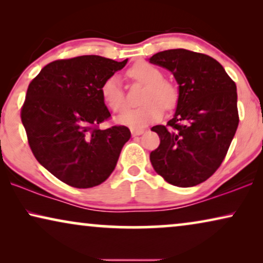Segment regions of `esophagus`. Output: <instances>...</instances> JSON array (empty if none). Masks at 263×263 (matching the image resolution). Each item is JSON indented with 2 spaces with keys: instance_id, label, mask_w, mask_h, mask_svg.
<instances>
[{
  "instance_id": "34e87169",
  "label": "esophagus",
  "mask_w": 263,
  "mask_h": 263,
  "mask_svg": "<svg viewBox=\"0 0 263 263\" xmlns=\"http://www.w3.org/2000/svg\"><path fill=\"white\" fill-rule=\"evenodd\" d=\"M143 132H145V130H143V129H132V135H133V136L141 135Z\"/></svg>"
}]
</instances>
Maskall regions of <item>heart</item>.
<instances>
[{"mask_svg":"<svg viewBox=\"0 0 263 263\" xmlns=\"http://www.w3.org/2000/svg\"><path fill=\"white\" fill-rule=\"evenodd\" d=\"M128 75L133 80L146 85L141 96L142 105L129 107L118 115L117 121L130 128H141L161 117L163 109L170 110L178 102V88L165 80L164 73L149 62H138L129 68ZM100 93L104 102L112 111H121L127 104L124 89L117 75L103 82Z\"/></svg>","mask_w":263,"mask_h":263,"instance_id":"b5f03b06","label":"heart"}]
</instances>
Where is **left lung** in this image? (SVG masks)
Returning a JSON list of instances; mask_svg holds the SVG:
<instances>
[{
    "instance_id": "1",
    "label": "left lung",
    "mask_w": 263,
    "mask_h": 263,
    "mask_svg": "<svg viewBox=\"0 0 263 263\" xmlns=\"http://www.w3.org/2000/svg\"><path fill=\"white\" fill-rule=\"evenodd\" d=\"M149 62L170 70L179 85L174 118L151 129L160 139L149 154L151 163L172 185H197L218 170L236 134V84L218 61L204 53L165 50Z\"/></svg>"
}]
</instances>
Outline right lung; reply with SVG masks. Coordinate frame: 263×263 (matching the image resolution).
I'll use <instances>...</instances> for the list:
<instances>
[{
  "label": "right lung",
  "mask_w": 263,
  "mask_h": 263,
  "mask_svg": "<svg viewBox=\"0 0 263 263\" xmlns=\"http://www.w3.org/2000/svg\"><path fill=\"white\" fill-rule=\"evenodd\" d=\"M127 61L96 55L57 60L28 85L20 114L28 145L35 159L68 185L86 189L106 181L130 139L125 125L99 128L111 117L100 87Z\"/></svg>",
  "instance_id": "add662e5"
}]
</instances>
